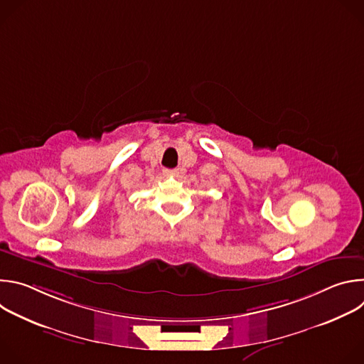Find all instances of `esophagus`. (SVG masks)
I'll return each mask as SVG.
<instances>
[{
    "label": "esophagus",
    "mask_w": 364,
    "mask_h": 364,
    "mask_svg": "<svg viewBox=\"0 0 364 364\" xmlns=\"http://www.w3.org/2000/svg\"><path fill=\"white\" fill-rule=\"evenodd\" d=\"M164 173H166V174H168V176H177V174H178V168H173V170L166 168V170H164Z\"/></svg>",
    "instance_id": "1"
}]
</instances>
